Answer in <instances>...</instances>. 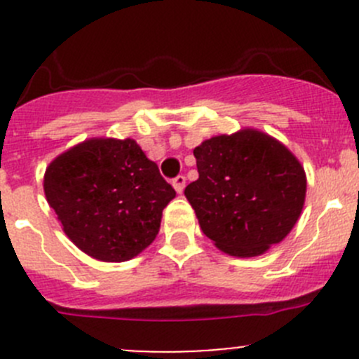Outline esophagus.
Wrapping results in <instances>:
<instances>
[{"label":"esophagus","mask_w":359,"mask_h":359,"mask_svg":"<svg viewBox=\"0 0 359 359\" xmlns=\"http://www.w3.org/2000/svg\"><path fill=\"white\" fill-rule=\"evenodd\" d=\"M172 184H173V187H175L177 193L180 194L184 191V187H186V177H184V175H177L175 179L172 180Z\"/></svg>","instance_id":"1"}]
</instances>
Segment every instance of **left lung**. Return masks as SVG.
Segmentation results:
<instances>
[{
    "label": "left lung",
    "mask_w": 359,
    "mask_h": 359,
    "mask_svg": "<svg viewBox=\"0 0 359 359\" xmlns=\"http://www.w3.org/2000/svg\"><path fill=\"white\" fill-rule=\"evenodd\" d=\"M198 180L186 187L203 233L233 257H257L287 238L306 201V172L280 140L253 128L194 149Z\"/></svg>",
    "instance_id": "left-lung-1"
}]
</instances>
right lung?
<instances>
[{
	"label": "right lung",
	"instance_id": "obj_1",
	"mask_svg": "<svg viewBox=\"0 0 359 359\" xmlns=\"http://www.w3.org/2000/svg\"><path fill=\"white\" fill-rule=\"evenodd\" d=\"M43 187L69 240L102 262H125L149 247L175 198L133 139L71 147L50 163Z\"/></svg>",
	"mask_w": 359,
	"mask_h": 359
}]
</instances>
